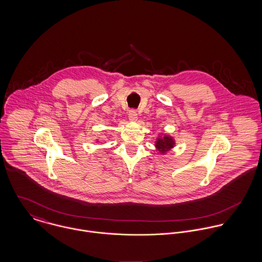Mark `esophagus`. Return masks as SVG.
<instances>
[{"label":"esophagus","instance_id":"34e87169","mask_svg":"<svg viewBox=\"0 0 262 262\" xmlns=\"http://www.w3.org/2000/svg\"><path fill=\"white\" fill-rule=\"evenodd\" d=\"M128 116H129V119H130L131 121H136V120H137V118H138V114H137V112H136L135 110H131V111H129V113H128Z\"/></svg>","mask_w":262,"mask_h":262}]
</instances>
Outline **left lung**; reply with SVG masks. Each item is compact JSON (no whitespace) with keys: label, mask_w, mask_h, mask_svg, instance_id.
<instances>
[{"label":"left lung","mask_w":262,"mask_h":262,"mask_svg":"<svg viewBox=\"0 0 262 262\" xmlns=\"http://www.w3.org/2000/svg\"><path fill=\"white\" fill-rule=\"evenodd\" d=\"M176 145V142L173 140V138L167 134L163 135V137H158L156 139L155 142V147L158 150L160 153L164 154L166 153L168 150L173 148Z\"/></svg>","instance_id":"8db88e82"}]
</instances>
